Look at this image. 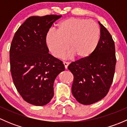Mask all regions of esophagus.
<instances>
[{
    "mask_svg": "<svg viewBox=\"0 0 127 127\" xmlns=\"http://www.w3.org/2000/svg\"><path fill=\"white\" fill-rule=\"evenodd\" d=\"M63 64H64V65L65 69H67V66H68V65H69V63L66 62V61H64Z\"/></svg>",
    "mask_w": 127,
    "mask_h": 127,
    "instance_id": "esophagus-1",
    "label": "esophagus"
}]
</instances>
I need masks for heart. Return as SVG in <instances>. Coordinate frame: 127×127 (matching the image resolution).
I'll return each instance as SVG.
<instances>
[{"label": "heart", "instance_id": "obj_1", "mask_svg": "<svg viewBox=\"0 0 127 127\" xmlns=\"http://www.w3.org/2000/svg\"><path fill=\"white\" fill-rule=\"evenodd\" d=\"M100 29L92 20L69 18L58 24L57 32L50 30L46 35V44L53 56L60 58L68 50L78 60H85L96 49Z\"/></svg>", "mask_w": 127, "mask_h": 127}]
</instances>
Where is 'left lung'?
Returning a JSON list of instances; mask_svg holds the SVG:
<instances>
[{"label":"left lung","instance_id":"1","mask_svg":"<svg viewBox=\"0 0 127 127\" xmlns=\"http://www.w3.org/2000/svg\"><path fill=\"white\" fill-rule=\"evenodd\" d=\"M100 26V39L93 54L85 60L72 62L68 69L74 75L72 93L79 103L93 104L108 93L116 69L115 44L111 34Z\"/></svg>","mask_w":127,"mask_h":127}]
</instances>
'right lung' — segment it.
<instances>
[{"label":"right lung","instance_id":"1","mask_svg":"<svg viewBox=\"0 0 127 127\" xmlns=\"http://www.w3.org/2000/svg\"><path fill=\"white\" fill-rule=\"evenodd\" d=\"M61 15L31 16L20 26L10 50L14 85L27 103L44 106L54 95L53 84L64 71L63 62L48 53L46 35Z\"/></svg>","mask_w":127,"mask_h":127}]
</instances>
